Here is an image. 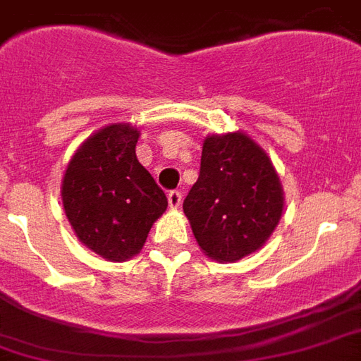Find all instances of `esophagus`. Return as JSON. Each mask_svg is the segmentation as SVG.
I'll list each match as a JSON object with an SVG mask.
<instances>
[{"label":"esophagus","instance_id":"1","mask_svg":"<svg viewBox=\"0 0 361 361\" xmlns=\"http://www.w3.org/2000/svg\"><path fill=\"white\" fill-rule=\"evenodd\" d=\"M169 204H170V208H180L181 206V192L180 191L169 192Z\"/></svg>","mask_w":361,"mask_h":361}]
</instances>
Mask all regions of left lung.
I'll return each instance as SVG.
<instances>
[{"mask_svg": "<svg viewBox=\"0 0 361 361\" xmlns=\"http://www.w3.org/2000/svg\"><path fill=\"white\" fill-rule=\"evenodd\" d=\"M284 210L279 174L263 147L244 132L206 136L197 183L183 200L200 250L235 261L259 250Z\"/></svg>", "mask_w": 361, "mask_h": 361, "instance_id": "obj_1", "label": "left lung"}]
</instances>
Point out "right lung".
Wrapping results in <instances>:
<instances>
[{"mask_svg": "<svg viewBox=\"0 0 361 361\" xmlns=\"http://www.w3.org/2000/svg\"><path fill=\"white\" fill-rule=\"evenodd\" d=\"M140 130L128 123L104 126L71 157L62 204L85 246L107 261H126L144 247L169 200L137 162Z\"/></svg>", "mask_w": 361, "mask_h": 361, "instance_id": "1", "label": "right lung"}]
</instances>
